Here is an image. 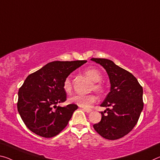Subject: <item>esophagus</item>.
<instances>
[{
    "instance_id": "34e87169",
    "label": "esophagus",
    "mask_w": 160,
    "mask_h": 160,
    "mask_svg": "<svg viewBox=\"0 0 160 160\" xmlns=\"http://www.w3.org/2000/svg\"><path fill=\"white\" fill-rule=\"evenodd\" d=\"M83 111H85V112H86L87 113H90L92 112V110H88V109H82Z\"/></svg>"
}]
</instances>
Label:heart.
I'll return each instance as SVG.
<instances>
[{"label":"heart","instance_id":"heart-1","mask_svg":"<svg viewBox=\"0 0 160 160\" xmlns=\"http://www.w3.org/2000/svg\"><path fill=\"white\" fill-rule=\"evenodd\" d=\"M85 74L92 80L94 82L92 89L98 92H101L103 90L102 85L100 81L102 80V74L98 69L95 68H88L85 71ZM63 90L67 94H70L72 91V83L70 78H67L63 82ZM96 101V97L94 95H75L68 99V102L72 104H75L78 106L83 108H90L91 105Z\"/></svg>","mask_w":160,"mask_h":160}]
</instances>
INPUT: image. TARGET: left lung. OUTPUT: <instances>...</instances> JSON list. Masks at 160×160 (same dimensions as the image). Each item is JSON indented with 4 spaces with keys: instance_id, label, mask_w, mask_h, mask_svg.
I'll return each instance as SVG.
<instances>
[{
    "instance_id": "1",
    "label": "left lung",
    "mask_w": 160,
    "mask_h": 160,
    "mask_svg": "<svg viewBox=\"0 0 160 160\" xmlns=\"http://www.w3.org/2000/svg\"><path fill=\"white\" fill-rule=\"evenodd\" d=\"M91 60L105 68L110 82V91L101 107L102 119L93 128L102 138L114 140L122 138L136 125L143 109V89L132 73L105 58Z\"/></svg>"
}]
</instances>
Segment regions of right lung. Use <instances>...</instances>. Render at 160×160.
Wrapping results in <instances>:
<instances>
[{
	"label": "right lung",
	"instance_id": "right-lung-1",
	"mask_svg": "<svg viewBox=\"0 0 160 160\" xmlns=\"http://www.w3.org/2000/svg\"><path fill=\"white\" fill-rule=\"evenodd\" d=\"M87 60L54 61L28 76L18 91V111L30 131L42 138L57 135L67 126L78 105L57 106L66 100L63 82Z\"/></svg>",
	"mask_w": 160,
	"mask_h": 160
}]
</instances>
